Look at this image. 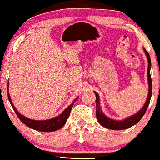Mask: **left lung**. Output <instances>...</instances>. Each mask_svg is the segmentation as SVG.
I'll list each match as a JSON object with an SVG mask.
<instances>
[{
	"label": "left lung",
	"mask_w": 160,
	"mask_h": 160,
	"mask_svg": "<svg viewBox=\"0 0 160 160\" xmlns=\"http://www.w3.org/2000/svg\"><path fill=\"white\" fill-rule=\"evenodd\" d=\"M146 56H147V61H148V68H147V79H148V95H147V100L144 103L143 107L140 109L134 115H131V116L127 117L126 118L123 119V120H114L111 118L107 117L103 112L102 111V107L100 106V99L99 94L96 92H94L96 94V115L97 118L98 122L103 127L106 128L108 129L111 130H124L129 128L132 127L134 124H136L140 119L143 118L144 115L146 111H147V108H148L149 104H150V99H151L152 96V80L151 77H150V69H151V60H150V56L148 52L146 51L145 48H143Z\"/></svg>",
	"instance_id": "obj_1"
}]
</instances>
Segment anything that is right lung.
<instances>
[{
    "mask_svg": "<svg viewBox=\"0 0 160 160\" xmlns=\"http://www.w3.org/2000/svg\"><path fill=\"white\" fill-rule=\"evenodd\" d=\"M8 95L10 105H11L12 108H13V110H14V112L21 122L32 129H34L38 131H43V132H52V131H58V130L61 128L64 125L68 117H69L72 107L74 105V102L77 101V99H78V97H77L76 99L72 102L71 104L67 107L65 109L61 112L60 115H58V116L50 119H46V120H32V119L28 118L21 115L20 112L17 111L15 106H13L12 100L10 99V93H9V81L8 83Z\"/></svg>",
    "mask_w": 160,
    "mask_h": 160,
    "instance_id": "add662e5",
    "label": "right lung"
}]
</instances>
